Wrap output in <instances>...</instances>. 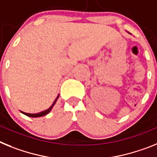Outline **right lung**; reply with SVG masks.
<instances>
[{"label":"right lung","instance_id":"obj_1","mask_svg":"<svg viewBox=\"0 0 157 157\" xmlns=\"http://www.w3.org/2000/svg\"><path fill=\"white\" fill-rule=\"evenodd\" d=\"M58 97H59V95H58V97L56 98V99L54 100V102L53 103V104L50 106V107H49L47 110H46V111H42V112H39V113H37V114H29V113H25V112H23V111H21L22 113L24 114H25V115H27V116L28 117H31V118H38V117H42V116H44V115H46V114H48L49 112H50V111H51V109L53 108V107H54V105L55 104L56 101H57V99H58Z\"/></svg>","mask_w":157,"mask_h":157}]
</instances>
